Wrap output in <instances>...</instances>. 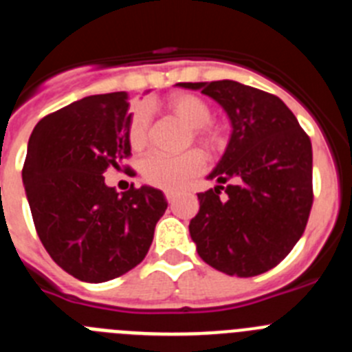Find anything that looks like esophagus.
Returning <instances> with one entry per match:
<instances>
[{
  "mask_svg": "<svg viewBox=\"0 0 352 352\" xmlns=\"http://www.w3.org/2000/svg\"><path fill=\"white\" fill-rule=\"evenodd\" d=\"M166 199L169 203H173L174 199H176V192H166Z\"/></svg>",
  "mask_w": 352,
  "mask_h": 352,
  "instance_id": "34e87169",
  "label": "esophagus"
}]
</instances>
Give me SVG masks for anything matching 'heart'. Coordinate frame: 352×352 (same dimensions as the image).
Instances as JSON below:
<instances>
[{
  "mask_svg": "<svg viewBox=\"0 0 352 352\" xmlns=\"http://www.w3.org/2000/svg\"><path fill=\"white\" fill-rule=\"evenodd\" d=\"M164 107L185 123L192 133L206 146H217L219 132L208 125L211 120V107L201 96L192 93H174L164 102ZM148 139V113L144 107L133 109L129 121V142L133 149L146 144ZM204 160L197 151H188L183 155H167L153 151L142 160V178L149 185L164 190H178L195 174L203 170Z\"/></svg>",
  "mask_w": 352,
  "mask_h": 352,
  "instance_id": "heart-1",
  "label": "heart"
}]
</instances>
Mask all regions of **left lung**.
Instances as JSON below:
<instances>
[{
	"mask_svg": "<svg viewBox=\"0 0 352 352\" xmlns=\"http://www.w3.org/2000/svg\"><path fill=\"white\" fill-rule=\"evenodd\" d=\"M176 86L213 98L232 129L208 174L217 186L197 194L201 208L188 226L197 254L227 275L275 268L301 238L312 208L309 135L272 93L229 79Z\"/></svg>",
	"mask_w": 352,
	"mask_h": 352,
	"instance_id": "left-lung-1",
	"label": "left lung"
}]
</instances>
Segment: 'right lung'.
Wrapping results in <instances>:
<instances>
[{
	"mask_svg": "<svg viewBox=\"0 0 352 352\" xmlns=\"http://www.w3.org/2000/svg\"><path fill=\"white\" fill-rule=\"evenodd\" d=\"M129 95H91L36 123L23 183L36 232L58 266L100 284L135 268L153 241L167 201L158 188L105 185L130 157Z\"/></svg>",
	"mask_w": 352,
	"mask_h": 352,
	"instance_id": "right-lung-1",
	"label": "right lung"
}]
</instances>
